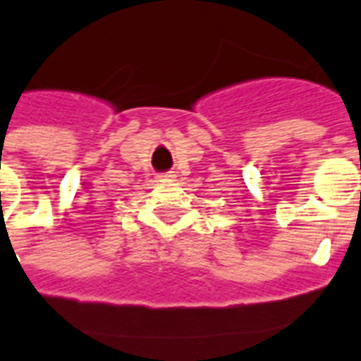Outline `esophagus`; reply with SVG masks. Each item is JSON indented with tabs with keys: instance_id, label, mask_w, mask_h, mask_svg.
<instances>
[{
	"instance_id": "esophagus-1",
	"label": "esophagus",
	"mask_w": 361,
	"mask_h": 361,
	"mask_svg": "<svg viewBox=\"0 0 361 361\" xmlns=\"http://www.w3.org/2000/svg\"><path fill=\"white\" fill-rule=\"evenodd\" d=\"M175 175H173V171H166V173H158L157 178L158 180H166V178H173Z\"/></svg>"
}]
</instances>
